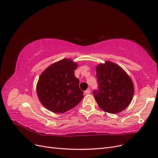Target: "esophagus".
Segmentation results:
<instances>
[{"label":"esophagus","instance_id":"obj_1","mask_svg":"<svg viewBox=\"0 0 158 158\" xmlns=\"http://www.w3.org/2000/svg\"><path fill=\"white\" fill-rule=\"evenodd\" d=\"M90 88H88L87 90L85 91V94H90Z\"/></svg>","mask_w":158,"mask_h":158}]
</instances>
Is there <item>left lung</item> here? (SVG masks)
Instances as JSON below:
<instances>
[{
    "label": "left lung",
    "instance_id": "8db88e82",
    "mask_svg": "<svg viewBox=\"0 0 158 158\" xmlns=\"http://www.w3.org/2000/svg\"><path fill=\"white\" fill-rule=\"evenodd\" d=\"M98 90L93 91L99 106L105 112L117 114L131 102L134 87L133 82L122 68L110 61L96 67Z\"/></svg>",
    "mask_w": 158,
    "mask_h": 158
}]
</instances>
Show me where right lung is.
Segmentation results:
<instances>
[{
  "instance_id": "1",
  "label": "right lung",
  "mask_w": 158,
  "mask_h": 158,
  "mask_svg": "<svg viewBox=\"0 0 158 158\" xmlns=\"http://www.w3.org/2000/svg\"><path fill=\"white\" fill-rule=\"evenodd\" d=\"M77 66L70 59H64L52 64L41 73L36 89L39 99L46 108L62 114L81 102L83 92L74 75Z\"/></svg>"
}]
</instances>
